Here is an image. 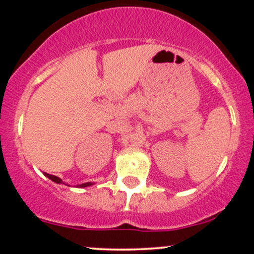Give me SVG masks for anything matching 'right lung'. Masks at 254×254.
Returning <instances> with one entry per match:
<instances>
[{
	"label": "right lung",
	"instance_id": "right-lung-1",
	"mask_svg": "<svg viewBox=\"0 0 254 254\" xmlns=\"http://www.w3.org/2000/svg\"><path fill=\"white\" fill-rule=\"evenodd\" d=\"M44 174H45V177H48L49 179H51L52 182H55L57 184H64L61 178H58L56 176H52V174H48V173H44ZM90 185H93V183H83V184H81V185H77V188H87V186H90Z\"/></svg>",
	"mask_w": 254,
	"mask_h": 254
}]
</instances>
